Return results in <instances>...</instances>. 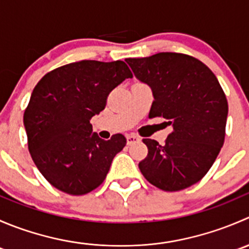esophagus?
Wrapping results in <instances>:
<instances>
[{
    "instance_id": "1",
    "label": "esophagus",
    "mask_w": 249,
    "mask_h": 249,
    "mask_svg": "<svg viewBox=\"0 0 249 249\" xmlns=\"http://www.w3.org/2000/svg\"><path fill=\"white\" fill-rule=\"evenodd\" d=\"M140 137H137L136 135H127L126 136V143L127 144H134V143L140 142Z\"/></svg>"
}]
</instances>
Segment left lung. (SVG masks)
<instances>
[{
  "instance_id": "left-lung-1",
  "label": "left lung",
  "mask_w": 249,
  "mask_h": 249,
  "mask_svg": "<svg viewBox=\"0 0 249 249\" xmlns=\"http://www.w3.org/2000/svg\"><path fill=\"white\" fill-rule=\"evenodd\" d=\"M154 101L149 118L162 117L173 131L165 144L144 139L148 155L139 164L145 179L165 192L195 184L224 144L228 101L217 77L203 62L180 53L126 59Z\"/></svg>"
}]
</instances>
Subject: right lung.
I'll list each match as a JSON object with an SVG mask.
<instances>
[{
	"instance_id": "add662e5",
	"label": "right lung",
	"mask_w": 249,
	"mask_h": 249,
	"mask_svg": "<svg viewBox=\"0 0 249 249\" xmlns=\"http://www.w3.org/2000/svg\"><path fill=\"white\" fill-rule=\"evenodd\" d=\"M126 78L132 73L124 61L82 60L48 72L37 83L24 125L32 160L53 187L84 195L104 182L126 139L120 134L100 139L90 119Z\"/></svg>"
}]
</instances>
